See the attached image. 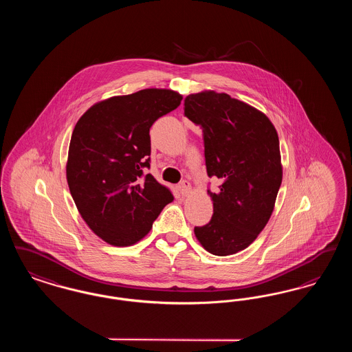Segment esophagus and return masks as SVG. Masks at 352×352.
I'll return each instance as SVG.
<instances>
[{
    "instance_id": "1",
    "label": "esophagus",
    "mask_w": 352,
    "mask_h": 352,
    "mask_svg": "<svg viewBox=\"0 0 352 352\" xmlns=\"http://www.w3.org/2000/svg\"><path fill=\"white\" fill-rule=\"evenodd\" d=\"M178 190H179V192L182 194V195H187L188 192H190V190H191V186H190V182H187V181H182L181 184H178Z\"/></svg>"
}]
</instances>
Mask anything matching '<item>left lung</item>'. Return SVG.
I'll return each mask as SVG.
<instances>
[{"label": "left lung", "mask_w": 352, "mask_h": 352, "mask_svg": "<svg viewBox=\"0 0 352 352\" xmlns=\"http://www.w3.org/2000/svg\"><path fill=\"white\" fill-rule=\"evenodd\" d=\"M184 109L201 126L207 174L220 182L215 192L208 188L212 218L194 232L206 251L234 254L251 244L273 212L283 181L278 135L264 113L227 94L188 95Z\"/></svg>", "instance_id": "8db88e82"}]
</instances>
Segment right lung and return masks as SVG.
<instances>
[{"label": "right lung", "instance_id": "add662e5", "mask_svg": "<svg viewBox=\"0 0 352 352\" xmlns=\"http://www.w3.org/2000/svg\"><path fill=\"white\" fill-rule=\"evenodd\" d=\"M170 89H142L91 107L75 125L68 149L69 192L88 227L126 247L151 231L173 201L151 168V125L179 107Z\"/></svg>", "mask_w": 352, "mask_h": 352}]
</instances>
